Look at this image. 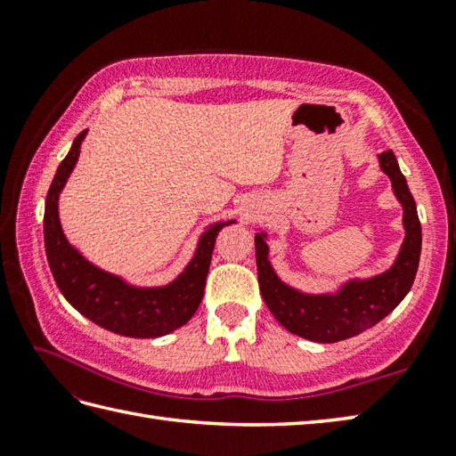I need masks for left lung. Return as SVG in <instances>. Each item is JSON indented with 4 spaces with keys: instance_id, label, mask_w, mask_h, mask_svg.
<instances>
[{
    "instance_id": "left-lung-1",
    "label": "left lung",
    "mask_w": 456,
    "mask_h": 456,
    "mask_svg": "<svg viewBox=\"0 0 456 456\" xmlns=\"http://www.w3.org/2000/svg\"><path fill=\"white\" fill-rule=\"evenodd\" d=\"M380 168L403 208L405 239L394 265L386 273L348 280L335 294H304L284 284L268 260L266 233L255 235L258 286L270 312L289 333L315 343H337L366 331L392 314L408 296L419 266L421 223L415 200L392 151L378 154Z\"/></svg>"
}]
</instances>
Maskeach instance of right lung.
<instances>
[{
	"label": "right lung",
	"instance_id": "add662e5",
	"mask_svg": "<svg viewBox=\"0 0 456 456\" xmlns=\"http://www.w3.org/2000/svg\"><path fill=\"white\" fill-rule=\"evenodd\" d=\"M86 133L88 129L74 139L46 193L45 250L54 282L68 304L111 333L133 338L168 335L174 329L186 325L196 314L206 289L217 233L235 219L213 223L203 231L188 266L167 286L139 288L127 284L121 276L105 273L68 243L58 217V198L78 162Z\"/></svg>",
	"mask_w": 456,
	"mask_h": 456
}]
</instances>
